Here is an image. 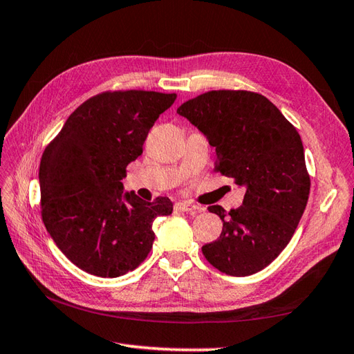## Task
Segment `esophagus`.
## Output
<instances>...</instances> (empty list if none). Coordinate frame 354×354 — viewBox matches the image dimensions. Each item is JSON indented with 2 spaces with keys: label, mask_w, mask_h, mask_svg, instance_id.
<instances>
[{
  "label": "esophagus",
  "mask_w": 354,
  "mask_h": 354,
  "mask_svg": "<svg viewBox=\"0 0 354 354\" xmlns=\"http://www.w3.org/2000/svg\"><path fill=\"white\" fill-rule=\"evenodd\" d=\"M175 207H176V209L184 211V212H197L201 209L199 207H197V205H194L192 202H178Z\"/></svg>",
  "instance_id": "1"
}]
</instances>
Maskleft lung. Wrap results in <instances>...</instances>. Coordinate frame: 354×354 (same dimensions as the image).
Listing matches in <instances>:
<instances>
[{"instance_id":"left-lung-1","label":"left lung","mask_w":354,"mask_h":354,"mask_svg":"<svg viewBox=\"0 0 354 354\" xmlns=\"http://www.w3.org/2000/svg\"><path fill=\"white\" fill-rule=\"evenodd\" d=\"M216 147V171L245 188L241 207L209 212L223 221L203 257L229 276H250L290 243L306 208L310 179L301 138L277 106L248 90H211L176 110Z\"/></svg>"}]
</instances>
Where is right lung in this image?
<instances>
[{"instance_id": "obj_1", "label": "right lung", "mask_w": 354, "mask_h": 354, "mask_svg": "<svg viewBox=\"0 0 354 354\" xmlns=\"http://www.w3.org/2000/svg\"><path fill=\"white\" fill-rule=\"evenodd\" d=\"M176 93L118 90L81 104L40 160L42 220L64 257L100 277L133 271L152 249L153 220L169 216V197L146 202L123 193L127 166Z\"/></svg>"}]
</instances>
